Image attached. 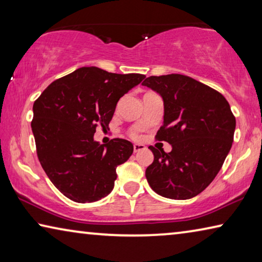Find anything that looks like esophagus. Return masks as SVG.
Instances as JSON below:
<instances>
[{
  "instance_id": "obj_1",
  "label": "esophagus",
  "mask_w": 262,
  "mask_h": 262,
  "mask_svg": "<svg viewBox=\"0 0 262 262\" xmlns=\"http://www.w3.org/2000/svg\"><path fill=\"white\" fill-rule=\"evenodd\" d=\"M144 149H145V145L143 144H140V143L134 144V152H139L141 150H144Z\"/></svg>"
}]
</instances>
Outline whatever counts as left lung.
Returning <instances> with one entry per match:
<instances>
[{
  "label": "left lung",
  "mask_w": 262,
  "mask_h": 262,
  "mask_svg": "<svg viewBox=\"0 0 262 262\" xmlns=\"http://www.w3.org/2000/svg\"><path fill=\"white\" fill-rule=\"evenodd\" d=\"M142 85L164 103L159 141L172 150L149 147L154 162L145 177L154 192L187 200L205 190L219 173L232 147L236 119L228 100L214 89L185 75L150 76Z\"/></svg>",
  "instance_id": "1"
}]
</instances>
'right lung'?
Instances as JSON below:
<instances>
[{"instance_id":"obj_1","label":"right lung","mask_w":262,"mask_h":262,"mask_svg":"<svg viewBox=\"0 0 262 262\" xmlns=\"http://www.w3.org/2000/svg\"><path fill=\"white\" fill-rule=\"evenodd\" d=\"M144 78L83 67L51 83L34 101L31 127L39 162L64 196L85 203L112 192L117 166L134 147L122 139L100 144L96 127L107 128L119 99Z\"/></svg>"}]
</instances>
